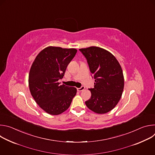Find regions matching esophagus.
Segmentation results:
<instances>
[{
    "label": "esophagus",
    "mask_w": 155,
    "mask_h": 155,
    "mask_svg": "<svg viewBox=\"0 0 155 155\" xmlns=\"http://www.w3.org/2000/svg\"><path fill=\"white\" fill-rule=\"evenodd\" d=\"M84 89H85V87L83 86H82L81 87H79V88H77V91L80 92V91H82L84 90Z\"/></svg>",
    "instance_id": "1"
}]
</instances>
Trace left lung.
<instances>
[{
  "instance_id": "8db88e82",
  "label": "left lung",
  "mask_w": 155,
  "mask_h": 155,
  "mask_svg": "<svg viewBox=\"0 0 155 155\" xmlns=\"http://www.w3.org/2000/svg\"><path fill=\"white\" fill-rule=\"evenodd\" d=\"M90 72L95 79L94 88L89 89L91 98L86 105L98 114L112 110L120 100L124 88V76L121 65L109 51L97 47L81 48Z\"/></svg>"
}]
</instances>
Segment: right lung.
<instances>
[{
  "instance_id": "obj_1",
  "label": "right lung",
  "mask_w": 155,
  "mask_h": 155,
  "mask_svg": "<svg viewBox=\"0 0 155 155\" xmlns=\"http://www.w3.org/2000/svg\"><path fill=\"white\" fill-rule=\"evenodd\" d=\"M77 50L48 47L36 56L30 69L29 87L36 103L50 115H59L70 107L76 87L60 84Z\"/></svg>"
}]
</instances>
